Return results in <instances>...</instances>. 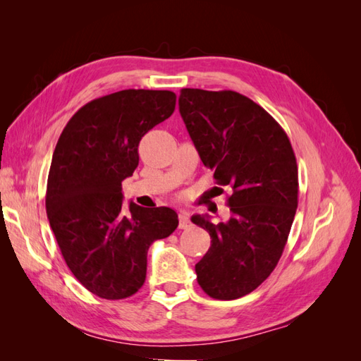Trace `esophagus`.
<instances>
[{"label": "esophagus", "mask_w": 361, "mask_h": 361, "mask_svg": "<svg viewBox=\"0 0 361 361\" xmlns=\"http://www.w3.org/2000/svg\"><path fill=\"white\" fill-rule=\"evenodd\" d=\"M190 227H191V221H190L188 212L180 211L179 212V228H190Z\"/></svg>", "instance_id": "1"}]
</instances>
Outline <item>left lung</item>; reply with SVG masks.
Listing matches in <instances>:
<instances>
[{
    "label": "left lung",
    "mask_w": 361,
    "mask_h": 361,
    "mask_svg": "<svg viewBox=\"0 0 361 361\" xmlns=\"http://www.w3.org/2000/svg\"><path fill=\"white\" fill-rule=\"evenodd\" d=\"M179 111L204 167L233 191L228 221L191 218L212 239L195 265L197 281L215 300L241 298L269 277L288 243L298 206L297 158L274 117L241 93L182 89Z\"/></svg>",
    "instance_id": "1"
}]
</instances>
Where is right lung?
I'll return each mask as SVG.
<instances>
[{"label": "right lung", "instance_id": "obj_1", "mask_svg": "<svg viewBox=\"0 0 361 361\" xmlns=\"http://www.w3.org/2000/svg\"><path fill=\"white\" fill-rule=\"evenodd\" d=\"M176 94L122 90L81 106L64 126L47 185V214L61 255L81 285L105 300L134 295L146 280L150 244L170 236V207H123L122 182L138 166L145 134L169 118Z\"/></svg>", "mask_w": 361, "mask_h": 361}]
</instances>
